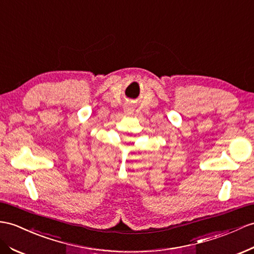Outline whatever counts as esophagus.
<instances>
[{"mask_svg":"<svg viewBox=\"0 0 254 254\" xmlns=\"http://www.w3.org/2000/svg\"><path fill=\"white\" fill-rule=\"evenodd\" d=\"M125 111H126V113H127V114H131V113H132V111H133V110H132V109H131L130 107H127Z\"/></svg>","mask_w":254,"mask_h":254,"instance_id":"34e87169","label":"esophagus"}]
</instances>
